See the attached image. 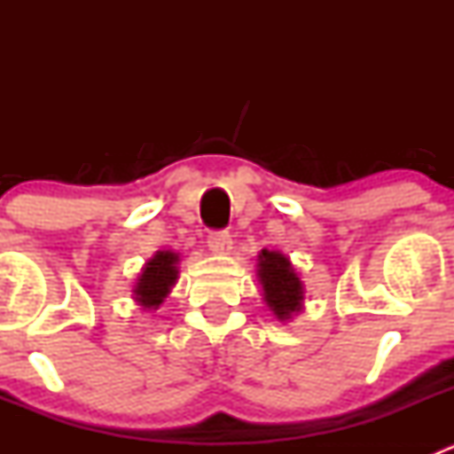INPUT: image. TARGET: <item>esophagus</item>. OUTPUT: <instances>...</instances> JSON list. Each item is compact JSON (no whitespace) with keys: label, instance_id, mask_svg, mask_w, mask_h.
Listing matches in <instances>:
<instances>
[{"label":"esophagus","instance_id":"esophagus-1","mask_svg":"<svg viewBox=\"0 0 454 454\" xmlns=\"http://www.w3.org/2000/svg\"><path fill=\"white\" fill-rule=\"evenodd\" d=\"M208 248L213 254H228V250L232 248V239L226 231L210 232L208 235Z\"/></svg>","mask_w":454,"mask_h":454}]
</instances>
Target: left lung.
I'll use <instances>...</instances> for the list:
<instances>
[{
    "label": "left lung",
    "mask_w": 454,
    "mask_h": 454,
    "mask_svg": "<svg viewBox=\"0 0 454 454\" xmlns=\"http://www.w3.org/2000/svg\"><path fill=\"white\" fill-rule=\"evenodd\" d=\"M256 278L263 287V303L274 318L287 323L303 312L305 287L290 256L263 248L256 254Z\"/></svg>",
    "instance_id": "obj_1"
}]
</instances>
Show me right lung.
Wrapping results in <instances>:
<instances>
[{
	"instance_id": "1",
	"label": "right lung",
	"mask_w": 454,
	"mask_h": 454,
	"mask_svg": "<svg viewBox=\"0 0 454 454\" xmlns=\"http://www.w3.org/2000/svg\"><path fill=\"white\" fill-rule=\"evenodd\" d=\"M180 253L173 250H158L145 265H142L138 278L134 283L131 299L140 305L145 312H155L164 303L171 287L180 278Z\"/></svg>"
}]
</instances>
